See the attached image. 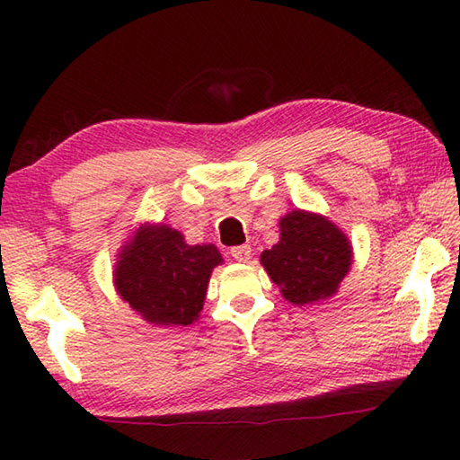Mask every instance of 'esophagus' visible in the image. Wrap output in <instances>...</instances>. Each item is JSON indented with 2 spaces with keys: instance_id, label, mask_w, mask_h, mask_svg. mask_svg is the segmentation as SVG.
Listing matches in <instances>:
<instances>
[{
  "instance_id": "1",
  "label": "esophagus",
  "mask_w": 460,
  "mask_h": 460,
  "mask_svg": "<svg viewBox=\"0 0 460 460\" xmlns=\"http://www.w3.org/2000/svg\"><path fill=\"white\" fill-rule=\"evenodd\" d=\"M231 255L239 262H247L251 259V247L249 245H239L231 249Z\"/></svg>"
}]
</instances>
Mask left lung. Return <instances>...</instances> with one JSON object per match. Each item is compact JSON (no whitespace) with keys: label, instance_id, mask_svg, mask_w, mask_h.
Masks as SVG:
<instances>
[{"label":"left lung","instance_id":"obj_1","mask_svg":"<svg viewBox=\"0 0 460 460\" xmlns=\"http://www.w3.org/2000/svg\"><path fill=\"white\" fill-rule=\"evenodd\" d=\"M280 239L261 252V265L290 305L310 306L338 292L354 249L336 223L314 211L292 209L279 221Z\"/></svg>","mask_w":460,"mask_h":460}]
</instances>
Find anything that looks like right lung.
<instances>
[{"instance_id":"1","label":"right lung","mask_w":460,"mask_h":460,"mask_svg":"<svg viewBox=\"0 0 460 460\" xmlns=\"http://www.w3.org/2000/svg\"><path fill=\"white\" fill-rule=\"evenodd\" d=\"M119 296L154 326L180 328L199 320L213 269L223 257L211 243L188 245L165 223H142L116 255Z\"/></svg>"}]
</instances>
